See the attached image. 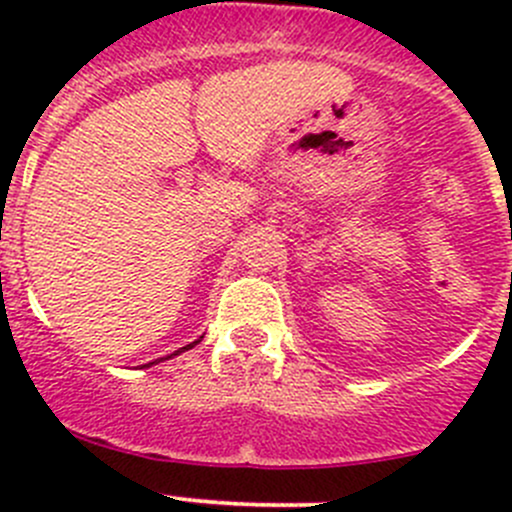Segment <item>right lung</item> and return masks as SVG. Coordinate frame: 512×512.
<instances>
[{
    "label": "right lung",
    "instance_id": "obj_1",
    "mask_svg": "<svg viewBox=\"0 0 512 512\" xmlns=\"http://www.w3.org/2000/svg\"><path fill=\"white\" fill-rule=\"evenodd\" d=\"M200 339H203V337H200ZM200 339H198V342H200ZM198 342H193V344H188V347H183V349H178V352H175V354H170V356H178L180 352H188V349H193L195 347V344H198ZM160 361V359H158ZM151 364H156V361H151ZM151 364H146V366H151Z\"/></svg>",
    "mask_w": 512,
    "mask_h": 512
}]
</instances>
